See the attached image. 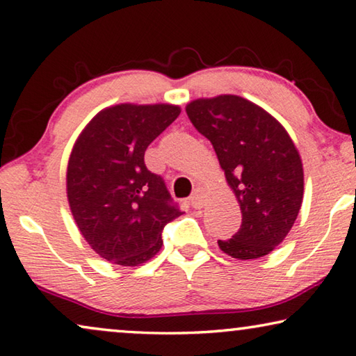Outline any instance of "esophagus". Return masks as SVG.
<instances>
[{"mask_svg":"<svg viewBox=\"0 0 356 356\" xmlns=\"http://www.w3.org/2000/svg\"><path fill=\"white\" fill-rule=\"evenodd\" d=\"M206 201H207L206 190L204 188H196L195 193L191 195V198H190V204L193 206L195 209H201L202 206L206 204Z\"/></svg>","mask_w":356,"mask_h":356,"instance_id":"esophagus-1","label":"esophagus"}]
</instances>
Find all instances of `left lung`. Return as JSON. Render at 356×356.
<instances>
[{
  "label": "left lung",
  "mask_w": 356,
  "mask_h": 356,
  "mask_svg": "<svg viewBox=\"0 0 356 356\" xmlns=\"http://www.w3.org/2000/svg\"><path fill=\"white\" fill-rule=\"evenodd\" d=\"M185 111L213 145L242 212L239 231L218 241L220 250L236 259L268 255L290 233L302 204V161L289 131L238 95L193 99Z\"/></svg>",
  "instance_id": "obj_1"
}]
</instances>
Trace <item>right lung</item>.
<instances>
[{
	"instance_id": "obj_1",
	"label": "right lung",
	"mask_w": 356,
	"mask_h": 356,
	"mask_svg": "<svg viewBox=\"0 0 356 356\" xmlns=\"http://www.w3.org/2000/svg\"><path fill=\"white\" fill-rule=\"evenodd\" d=\"M177 104L122 103L99 111L79 134L66 168L72 218L101 258L139 266L160 252L161 231L182 212L144 165L149 144L176 120Z\"/></svg>"
}]
</instances>
